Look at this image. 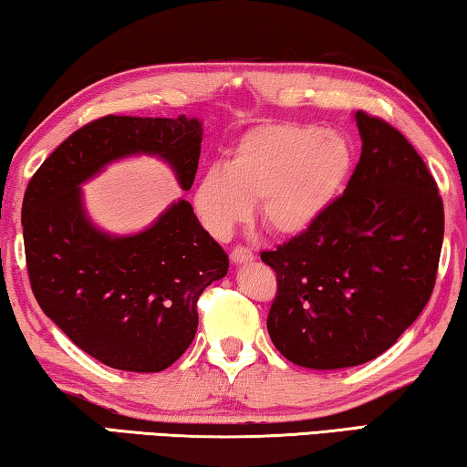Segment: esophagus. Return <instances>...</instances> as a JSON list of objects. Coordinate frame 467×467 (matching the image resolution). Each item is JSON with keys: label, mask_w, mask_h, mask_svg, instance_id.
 <instances>
[{"label": "esophagus", "mask_w": 467, "mask_h": 467, "mask_svg": "<svg viewBox=\"0 0 467 467\" xmlns=\"http://www.w3.org/2000/svg\"><path fill=\"white\" fill-rule=\"evenodd\" d=\"M229 259H232V263H248L254 259V254L246 246H234L232 253H229Z\"/></svg>", "instance_id": "esophagus-1"}]
</instances>
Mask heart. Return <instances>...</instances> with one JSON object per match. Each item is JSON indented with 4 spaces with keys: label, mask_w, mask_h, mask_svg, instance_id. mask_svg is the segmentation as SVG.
Listing matches in <instances>:
<instances>
[{
    "label": "heart",
    "mask_w": 467,
    "mask_h": 467,
    "mask_svg": "<svg viewBox=\"0 0 467 467\" xmlns=\"http://www.w3.org/2000/svg\"><path fill=\"white\" fill-rule=\"evenodd\" d=\"M351 145L312 124H265L242 134L227 166L202 174L195 213L214 238L227 240L259 204L261 223L278 235L307 232L349 177Z\"/></svg>",
    "instance_id": "1"
}]
</instances>
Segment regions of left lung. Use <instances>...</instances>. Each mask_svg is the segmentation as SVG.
Listing matches in <instances>:
<instances>
[{"instance_id": "left-lung-1", "label": "left lung", "mask_w": 467, "mask_h": 467, "mask_svg": "<svg viewBox=\"0 0 467 467\" xmlns=\"http://www.w3.org/2000/svg\"><path fill=\"white\" fill-rule=\"evenodd\" d=\"M360 161L307 232L261 261L278 293L267 330L284 358L330 370L381 356L417 320L436 284L444 206L428 166L388 121L356 113Z\"/></svg>"}]
</instances>
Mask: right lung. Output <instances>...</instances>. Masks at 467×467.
Here are the masks:
<instances>
[{
	"label": "right lung",
	"mask_w": 467,
	"mask_h": 467,
	"mask_svg": "<svg viewBox=\"0 0 467 467\" xmlns=\"http://www.w3.org/2000/svg\"><path fill=\"white\" fill-rule=\"evenodd\" d=\"M202 126L179 116H105L54 150L26 185L23 238L31 290L44 314L86 354L118 370L158 373L198 330V299L229 259L179 200L150 229L111 238L90 225L79 185L109 161L155 153L189 192Z\"/></svg>",
	"instance_id": "add662e5"
}]
</instances>
